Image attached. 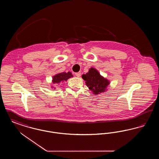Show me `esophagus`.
<instances>
[{
  "label": "esophagus",
  "mask_w": 159,
  "mask_h": 159,
  "mask_svg": "<svg viewBox=\"0 0 159 159\" xmlns=\"http://www.w3.org/2000/svg\"><path fill=\"white\" fill-rule=\"evenodd\" d=\"M75 75H76L77 77H79L80 75H81V73L80 72H77V73H75Z\"/></svg>",
  "instance_id": "obj_1"
}]
</instances>
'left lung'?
Masks as SVG:
<instances>
[{"label":"left lung","instance_id":"obj_1","mask_svg":"<svg viewBox=\"0 0 159 159\" xmlns=\"http://www.w3.org/2000/svg\"><path fill=\"white\" fill-rule=\"evenodd\" d=\"M82 77L94 95H98L107 91V88L110 84V81L101 76L96 68L91 67L89 71L83 75Z\"/></svg>","mask_w":159,"mask_h":159}]
</instances>
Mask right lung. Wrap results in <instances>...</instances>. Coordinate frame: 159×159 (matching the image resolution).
<instances>
[{
    "mask_svg": "<svg viewBox=\"0 0 159 159\" xmlns=\"http://www.w3.org/2000/svg\"><path fill=\"white\" fill-rule=\"evenodd\" d=\"M72 77H73V76L72 75V73L70 71H68L67 73L62 72L60 73H58L56 75L53 76L52 82V84H60V83H63L64 81H67L68 79ZM51 88L55 89V88L53 87V86H51Z\"/></svg>",
    "mask_w": 159,
    "mask_h": 159,
    "instance_id": "right-lung-1",
    "label": "right lung"
}]
</instances>
